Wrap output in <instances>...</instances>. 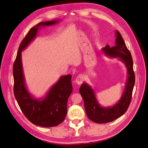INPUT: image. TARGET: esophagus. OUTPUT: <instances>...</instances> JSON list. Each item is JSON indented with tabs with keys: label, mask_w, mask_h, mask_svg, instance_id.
Here are the masks:
<instances>
[{
	"label": "esophagus",
	"mask_w": 148,
	"mask_h": 148,
	"mask_svg": "<svg viewBox=\"0 0 148 148\" xmlns=\"http://www.w3.org/2000/svg\"><path fill=\"white\" fill-rule=\"evenodd\" d=\"M83 81H84V77L83 75H78L75 80L76 83H77L78 85H81L83 82Z\"/></svg>",
	"instance_id": "obj_1"
}]
</instances>
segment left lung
<instances>
[{"instance_id": "1", "label": "left lung", "mask_w": 148, "mask_h": 148, "mask_svg": "<svg viewBox=\"0 0 148 148\" xmlns=\"http://www.w3.org/2000/svg\"><path fill=\"white\" fill-rule=\"evenodd\" d=\"M115 46L110 47L109 45H107L102 49V51L107 57L117 58L123 62L127 68V82L119 101L112 106L105 107L99 104L95 91L88 84L84 82L79 89L84 101V109L88 117L97 123L110 122L126 112L130 104L135 85V77L131 53L127 49L122 35L117 30L115 31Z\"/></svg>"}]
</instances>
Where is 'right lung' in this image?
Masks as SVG:
<instances>
[{"instance_id":"right-lung-1","label":"right lung","mask_w":148,"mask_h":148,"mask_svg":"<svg viewBox=\"0 0 148 148\" xmlns=\"http://www.w3.org/2000/svg\"><path fill=\"white\" fill-rule=\"evenodd\" d=\"M60 20L40 22L31 28L19 46L13 67V92L22 112L31 123L43 127L57 126L64 120L67 112V101L73 90L71 75L60 77L43 98L34 97L25 83L21 52L36 37L38 31L44 26L59 23Z\"/></svg>"}]
</instances>
